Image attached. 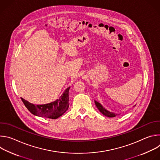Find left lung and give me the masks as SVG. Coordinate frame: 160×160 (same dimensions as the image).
<instances>
[{
    "instance_id": "left-lung-1",
    "label": "left lung",
    "mask_w": 160,
    "mask_h": 160,
    "mask_svg": "<svg viewBox=\"0 0 160 160\" xmlns=\"http://www.w3.org/2000/svg\"><path fill=\"white\" fill-rule=\"evenodd\" d=\"M95 102V104L98 108V109L99 110V111L103 114L104 115H105L106 117H116V114L114 113V112H111L109 111H108V110H106L99 102L94 101Z\"/></svg>"
}]
</instances>
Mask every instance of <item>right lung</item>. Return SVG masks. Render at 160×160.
I'll return each instance as SVG.
<instances>
[{
    "label": "right lung",
    "instance_id": "right-lung-1",
    "mask_svg": "<svg viewBox=\"0 0 160 160\" xmlns=\"http://www.w3.org/2000/svg\"><path fill=\"white\" fill-rule=\"evenodd\" d=\"M69 89L70 87L67 88L59 99L46 104L35 105L22 98L21 99L26 108L33 115L45 118L56 119L62 115L69 108Z\"/></svg>",
    "mask_w": 160,
    "mask_h": 160
}]
</instances>
